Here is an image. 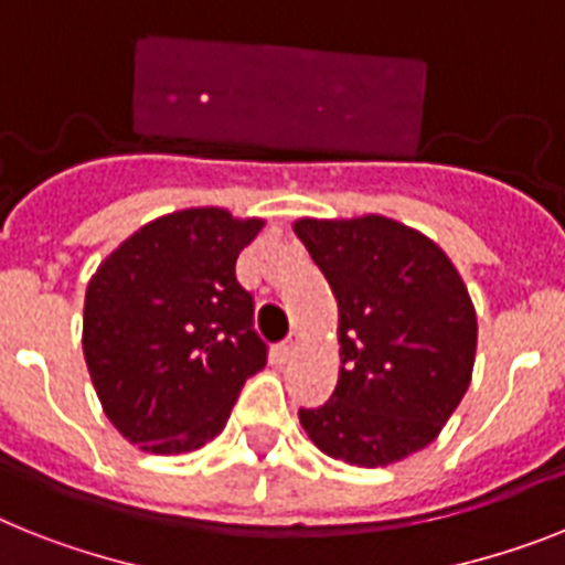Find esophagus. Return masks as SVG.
<instances>
[{"mask_svg":"<svg viewBox=\"0 0 565 565\" xmlns=\"http://www.w3.org/2000/svg\"><path fill=\"white\" fill-rule=\"evenodd\" d=\"M301 350V333H290L287 339L281 341V348H278V353L284 355V359H292V355Z\"/></svg>","mask_w":565,"mask_h":565,"instance_id":"34e87169","label":"esophagus"}]
</instances>
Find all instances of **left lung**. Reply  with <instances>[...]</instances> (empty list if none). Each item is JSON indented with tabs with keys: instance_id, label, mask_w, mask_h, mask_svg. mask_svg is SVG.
I'll return each instance as SVG.
<instances>
[{
	"instance_id": "8db88e82",
	"label": "left lung",
	"mask_w": 565,
	"mask_h": 565,
	"mask_svg": "<svg viewBox=\"0 0 565 565\" xmlns=\"http://www.w3.org/2000/svg\"><path fill=\"white\" fill-rule=\"evenodd\" d=\"M339 301V385L298 419L327 457L393 466L434 443L471 385L477 312L451 258L385 215L292 224Z\"/></svg>"
}]
</instances>
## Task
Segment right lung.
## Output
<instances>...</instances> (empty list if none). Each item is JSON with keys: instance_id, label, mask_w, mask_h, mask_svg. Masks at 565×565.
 <instances>
[{"instance_id": "right-lung-1", "label": "right lung", "mask_w": 565, "mask_h": 565, "mask_svg": "<svg viewBox=\"0 0 565 565\" xmlns=\"http://www.w3.org/2000/svg\"><path fill=\"white\" fill-rule=\"evenodd\" d=\"M260 217L192 206L154 217L88 281L83 353L103 414L149 454H189L224 430L267 364L235 260Z\"/></svg>"}]
</instances>
